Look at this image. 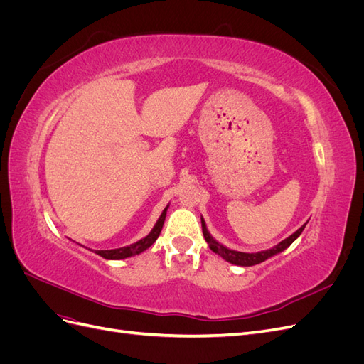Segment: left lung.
Returning a JSON list of instances; mask_svg holds the SVG:
<instances>
[{
	"mask_svg": "<svg viewBox=\"0 0 364 364\" xmlns=\"http://www.w3.org/2000/svg\"><path fill=\"white\" fill-rule=\"evenodd\" d=\"M306 225V223H305ZM304 226H301L299 229L296 230L294 234H291L290 237H287L285 240H282L281 243H278L272 249H267V250H261V252H255V253H247V252H238V250H234V249H229L226 246H223L222 243H218V241L209 234V230L206 228V223L205 220L202 218V230H203V237L206 240V243L209 245V247H211L213 252L218 253L220 257H222L223 259H226L228 262L230 264H235V266H243V267H250V266H255V264H259L262 261H266L274 255H278V253H281L282 250L287 249L293 241L299 237L302 234L304 230Z\"/></svg>",
	"mask_w": 364,
	"mask_h": 364,
	"instance_id": "8db88e82",
	"label": "left lung"
}]
</instances>
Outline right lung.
<instances>
[{
    "label": "right lung",
    "instance_id": "right-lung-1",
    "mask_svg": "<svg viewBox=\"0 0 364 364\" xmlns=\"http://www.w3.org/2000/svg\"><path fill=\"white\" fill-rule=\"evenodd\" d=\"M170 205H167L164 208L162 214L159 215L158 222L155 223V226H153V229L150 230V234L146 235L144 238L138 240L136 243L134 245H129V246H124V247H118V249H111V250H95L97 255H100L106 259H124V258H130V257H135V255H139V253H142L144 250H147L155 241L158 240L161 230H162V226H164V222H165V215H167V209H168Z\"/></svg>",
    "mask_w": 364,
    "mask_h": 364
}]
</instances>
